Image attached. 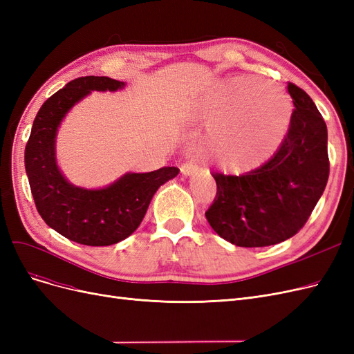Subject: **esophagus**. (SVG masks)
I'll return each mask as SVG.
<instances>
[{
	"label": "esophagus",
	"instance_id": "34e87169",
	"mask_svg": "<svg viewBox=\"0 0 354 354\" xmlns=\"http://www.w3.org/2000/svg\"><path fill=\"white\" fill-rule=\"evenodd\" d=\"M180 169H181V174H183V176H192V174L196 173V171L199 169V167L195 162H192V160H190V162H185L183 165H181Z\"/></svg>",
	"mask_w": 354,
	"mask_h": 354
}]
</instances>
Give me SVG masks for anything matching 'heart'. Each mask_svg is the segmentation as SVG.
Returning a JSON list of instances; mask_svg holds the SVG:
<instances>
[{"mask_svg": "<svg viewBox=\"0 0 354 354\" xmlns=\"http://www.w3.org/2000/svg\"><path fill=\"white\" fill-rule=\"evenodd\" d=\"M250 78H234L223 91L203 103L199 115L211 124L208 145L217 162L233 173H243L269 160L289 130L292 103L279 84L263 80L267 87L241 97ZM271 88L269 89L268 87Z\"/></svg>", "mask_w": 354, "mask_h": 354, "instance_id": "1", "label": "heart"}]
</instances>
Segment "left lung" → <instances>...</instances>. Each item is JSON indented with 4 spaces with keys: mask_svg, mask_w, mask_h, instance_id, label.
Returning a JSON list of instances; mask_svg holds the SVG:
<instances>
[{
    "mask_svg": "<svg viewBox=\"0 0 354 354\" xmlns=\"http://www.w3.org/2000/svg\"><path fill=\"white\" fill-rule=\"evenodd\" d=\"M295 109L276 153L242 176L214 173L217 195L205 212L227 242L259 248L281 243L303 229L329 177L328 130L310 95L288 82Z\"/></svg>",
    "mask_w": 354,
    "mask_h": 354,
    "instance_id": "obj_1",
    "label": "left lung"
}]
</instances>
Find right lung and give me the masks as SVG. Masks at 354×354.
<instances>
[{"mask_svg":"<svg viewBox=\"0 0 354 354\" xmlns=\"http://www.w3.org/2000/svg\"><path fill=\"white\" fill-rule=\"evenodd\" d=\"M122 81L81 77L68 82L38 111L25 147V168L37 209L51 229L81 245L108 246L140 226L156 190L178 174L177 167L127 173L103 189L71 185L56 160V134L72 106L91 91H116Z\"/></svg>","mask_w":354,"mask_h":354,"instance_id":"obj_1","label":"right lung"}]
</instances>
